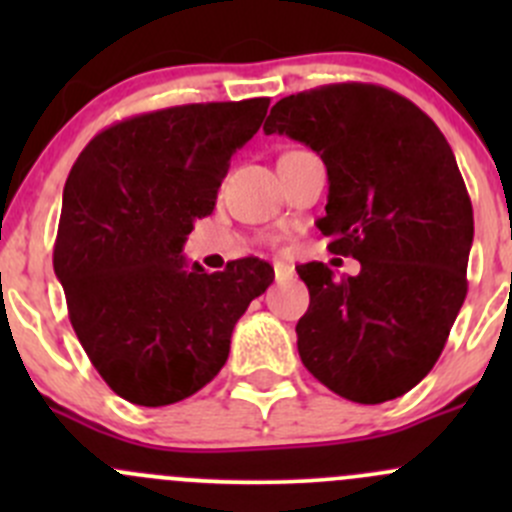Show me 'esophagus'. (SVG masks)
Segmentation results:
<instances>
[{
    "label": "esophagus",
    "instance_id": "34e87169",
    "mask_svg": "<svg viewBox=\"0 0 512 512\" xmlns=\"http://www.w3.org/2000/svg\"><path fill=\"white\" fill-rule=\"evenodd\" d=\"M292 267L285 265V262H275V280L282 282V280H289L292 277Z\"/></svg>",
    "mask_w": 512,
    "mask_h": 512
}]
</instances>
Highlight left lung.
Listing matches in <instances>:
<instances>
[{
  "mask_svg": "<svg viewBox=\"0 0 512 512\" xmlns=\"http://www.w3.org/2000/svg\"><path fill=\"white\" fill-rule=\"evenodd\" d=\"M265 133L312 148L327 165L329 252L361 262L337 280L297 267L309 309L299 359L356 404L411 391L443 352L466 299L473 208L451 146L409 98L374 84H332L282 98Z\"/></svg>",
  "mask_w": 512,
  "mask_h": 512,
  "instance_id": "left-lung-1",
  "label": "left lung"
}]
</instances>
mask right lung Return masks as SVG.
<instances>
[{"mask_svg": "<svg viewBox=\"0 0 512 512\" xmlns=\"http://www.w3.org/2000/svg\"><path fill=\"white\" fill-rule=\"evenodd\" d=\"M267 106L188 103L126 118L98 133L66 178L54 272L81 347L131 404L168 406L213 381L237 319L275 280L260 257L213 275L183 257Z\"/></svg>", "mask_w": 512, "mask_h": 512, "instance_id": "right-lung-1", "label": "right lung"}]
</instances>
